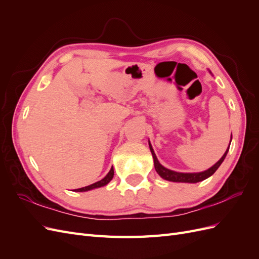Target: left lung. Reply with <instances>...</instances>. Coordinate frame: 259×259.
Here are the masks:
<instances>
[{
	"instance_id": "1",
	"label": "left lung",
	"mask_w": 259,
	"mask_h": 259,
	"mask_svg": "<svg viewBox=\"0 0 259 259\" xmlns=\"http://www.w3.org/2000/svg\"><path fill=\"white\" fill-rule=\"evenodd\" d=\"M149 147H150V150H151V153H152V156H153L154 167H155L156 173H158L164 179L169 180V182H176V183H199V182H202V180L208 178L209 176H211L215 173L219 166H221V164L225 160L226 155H227V153H228V150H229V148L227 149V151L222 156V159L219 160L215 164V165H213L210 168H208L207 170L201 171V173H177V171L170 170V169H167L164 166H162L160 162L158 161V159H156V156L154 154V151H153V149H152L150 143H149Z\"/></svg>"
}]
</instances>
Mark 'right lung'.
I'll return each instance as SVG.
<instances>
[{
    "label": "right lung",
    "mask_w": 259,
    "mask_h": 259,
    "mask_svg": "<svg viewBox=\"0 0 259 259\" xmlns=\"http://www.w3.org/2000/svg\"><path fill=\"white\" fill-rule=\"evenodd\" d=\"M113 175H114V170H113V167L110 169V171L107 174V176L105 178H103L101 180H99V182L95 183V184H92L90 186H86V187H83V188H79V189H75L74 191H79V192H82V191H89V190H92V189H95V188H99V187H103V186H106L110 180L113 178Z\"/></svg>",
    "instance_id": "obj_1"
}]
</instances>
